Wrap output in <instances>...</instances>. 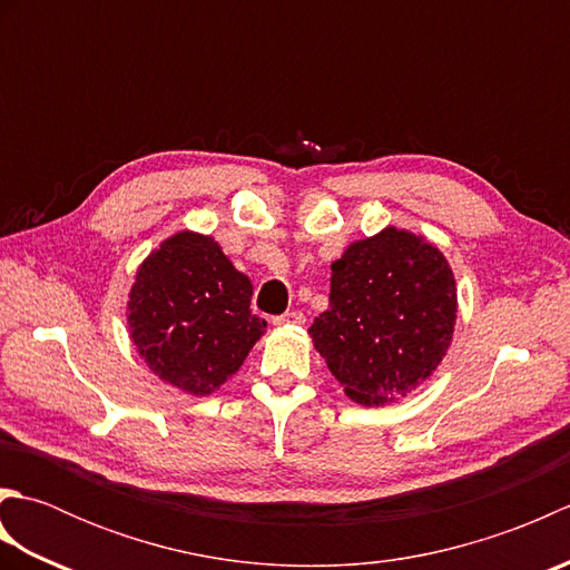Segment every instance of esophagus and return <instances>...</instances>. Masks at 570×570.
Wrapping results in <instances>:
<instances>
[{"label":"esophagus","mask_w":570,"mask_h":570,"mask_svg":"<svg viewBox=\"0 0 570 570\" xmlns=\"http://www.w3.org/2000/svg\"><path fill=\"white\" fill-rule=\"evenodd\" d=\"M274 323L276 325H304L306 323V316L301 311H288V313H284V316H278V318H274Z\"/></svg>","instance_id":"obj_1"}]
</instances>
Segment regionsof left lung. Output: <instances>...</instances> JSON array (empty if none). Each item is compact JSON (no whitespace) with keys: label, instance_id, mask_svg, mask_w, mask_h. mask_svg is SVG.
I'll list each match as a JSON object with an SVG mask.
<instances>
[{"label":"left lung","instance_id":"obj_1","mask_svg":"<svg viewBox=\"0 0 570 570\" xmlns=\"http://www.w3.org/2000/svg\"><path fill=\"white\" fill-rule=\"evenodd\" d=\"M331 272L328 308L308 328L313 345L355 404L399 402L451 347V264L426 237L384 227L353 242Z\"/></svg>","mask_w":570,"mask_h":570}]
</instances>
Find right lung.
<instances>
[{
  "label": "right lung",
  "instance_id": "right-lung-1",
  "mask_svg": "<svg viewBox=\"0 0 570 570\" xmlns=\"http://www.w3.org/2000/svg\"><path fill=\"white\" fill-rule=\"evenodd\" d=\"M252 282L208 235L176 233L137 269L129 337L147 367L176 390L208 396L242 367L266 321L249 311Z\"/></svg>",
  "mask_w": 570,
  "mask_h": 570
}]
</instances>
